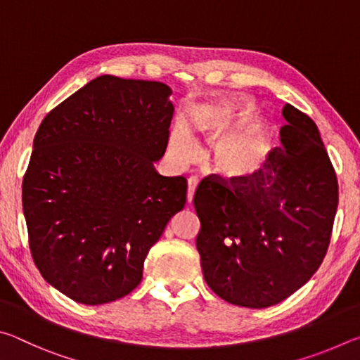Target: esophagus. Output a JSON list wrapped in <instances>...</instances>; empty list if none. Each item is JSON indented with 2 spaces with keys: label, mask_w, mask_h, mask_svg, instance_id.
Returning a JSON list of instances; mask_svg holds the SVG:
<instances>
[{
  "label": "esophagus",
  "mask_w": 360,
  "mask_h": 360,
  "mask_svg": "<svg viewBox=\"0 0 360 360\" xmlns=\"http://www.w3.org/2000/svg\"><path fill=\"white\" fill-rule=\"evenodd\" d=\"M198 186V179L197 178H188V186H187V203H192L195 188Z\"/></svg>",
  "instance_id": "esophagus-1"
}]
</instances>
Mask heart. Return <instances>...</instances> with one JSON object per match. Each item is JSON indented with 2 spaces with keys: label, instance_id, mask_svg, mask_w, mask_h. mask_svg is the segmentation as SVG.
Segmentation results:
<instances>
[{
  "label": "heart",
  "instance_id": "1",
  "mask_svg": "<svg viewBox=\"0 0 360 360\" xmlns=\"http://www.w3.org/2000/svg\"><path fill=\"white\" fill-rule=\"evenodd\" d=\"M249 120L248 109H219L198 122V129L210 141H217L212 149V167L230 178H241L257 172L266 160L268 136L265 125ZM173 155L179 162H192L200 154L195 138L186 129H178L169 141Z\"/></svg>",
  "mask_w": 360,
  "mask_h": 360
}]
</instances>
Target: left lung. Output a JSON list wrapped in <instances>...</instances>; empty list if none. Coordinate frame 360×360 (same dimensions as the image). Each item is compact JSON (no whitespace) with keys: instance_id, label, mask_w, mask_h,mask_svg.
Here are the masks:
<instances>
[{"instance_id":"obj_1","label":"left lung","mask_w":360,"mask_h":360,"mask_svg":"<svg viewBox=\"0 0 360 360\" xmlns=\"http://www.w3.org/2000/svg\"><path fill=\"white\" fill-rule=\"evenodd\" d=\"M281 148L241 178L210 174L195 191L197 249L206 284L246 308L283 302L326 257L338 206V181L318 127L292 105Z\"/></svg>"}]
</instances>
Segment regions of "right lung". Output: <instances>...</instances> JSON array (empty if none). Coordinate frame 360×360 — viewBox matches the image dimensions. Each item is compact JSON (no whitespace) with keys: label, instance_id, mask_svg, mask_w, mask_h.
I'll return each mask as SVG.
<instances>
[{"label":"right lung","instance_id":"obj_1","mask_svg":"<svg viewBox=\"0 0 360 360\" xmlns=\"http://www.w3.org/2000/svg\"><path fill=\"white\" fill-rule=\"evenodd\" d=\"M172 89L100 76L41 122L23 176L30 251L71 300L103 304L136 288L149 249L186 205L184 176H160Z\"/></svg>","mask_w":360,"mask_h":360}]
</instances>
